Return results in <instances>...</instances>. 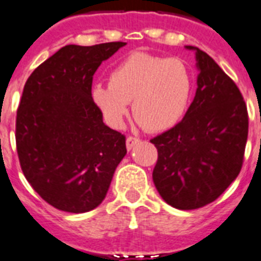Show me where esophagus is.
<instances>
[{"mask_svg":"<svg viewBox=\"0 0 261 261\" xmlns=\"http://www.w3.org/2000/svg\"><path fill=\"white\" fill-rule=\"evenodd\" d=\"M137 143H139V138L137 137H127L126 139V147L127 150H131L133 147H134Z\"/></svg>","mask_w":261,"mask_h":261,"instance_id":"obj_1","label":"esophagus"}]
</instances>
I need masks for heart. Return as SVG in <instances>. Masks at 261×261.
<instances>
[{
	"label": "heart",
	"mask_w": 261,
	"mask_h": 261,
	"mask_svg": "<svg viewBox=\"0 0 261 261\" xmlns=\"http://www.w3.org/2000/svg\"><path fill=\"white\" fill-rule=\"evenodd\" d=\"M193 91L189 68L179 59L134 52L96 83L91 97L112 127H120L133 100V115L151 133L169 130L185 115Z\"/></svg>",
	"instance_id": "obj_1"
}]
</instances>
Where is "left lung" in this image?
<instances>
[{
	"label": "left lung",
	"mask_w": 261,
	"mask_h": 261,
	"mask_svg": "<svg viewBox=\"0 0 261 261\" xmlns=\"http://www.w3.org/2000/svg\"><path fill=\"white\" fill-rule=\"evenodd\" d=\"M196 96L184 119L152 138L158 160L152 181L167 204L192 211L217 200L244 161L248 111L234 82L196 46Z\"/></svg>",
	"instance_id": "8db88e82"
}]
</instances>
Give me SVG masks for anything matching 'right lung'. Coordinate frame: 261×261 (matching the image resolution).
I'll return each mask as SVG.
<instances>
[{
    "label": "right lung",
    "instance_id": "right-lung-1",
    "mask_svg": "<svg viewBox=\"0 0 261 261\" xmlns=\"http://www.w3.org/2000/svg\"><path fill=\"white\" fill-rule=\"evenodd\" d=\"M124 45H65L25 83L16 118L17 154L32 188L59 211L84 213L100 205L126 155V137L103 123L91 97L99 65Z\"/></svg>",
    "mask_w": 261,
    "mask_h": 261
}]
</instances>
